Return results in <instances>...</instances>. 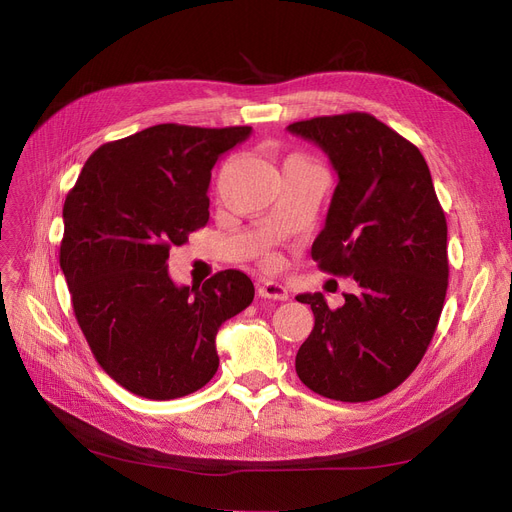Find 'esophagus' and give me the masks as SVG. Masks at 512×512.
<instances>
[{
  "label": "esophagus",
  "mask_w": 512,
  "mask_h": 512,
  "mask_svg": "<svg viewBox=\"0 0 512 512\" xmlns=\"http://www.w3.org/2000/svg\"><path fill=\"white\" fill-rule=\"evenodd\" d=\"M259 297L274 299V301H286L288 288L278 282H263V284H259Z\"/></svg>",
  "instance_id": "esophagus-1"
}]
</instances>
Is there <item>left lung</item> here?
<instances>
[{"label":"left lung","mask_w":512,"mask_h":512,"mask_svg":"<svg viewBox=\"0 0 512 512\" xmlns=\"http://www.w3.org/2000/svg\"><path fill=\"white\" fill-rule=\"evenodd\" d=\"M338 174L324 230L311 247L319 270L359 290L330 309L299 294L315 326L297 353L301 382L326 398L365 402L392 392L423 359L448 288L446 218L421 151L365 112L294 122Z\"/></svg>","instance_id":"8db88e82"}]
</instances>
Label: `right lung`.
<instances>
[{
    "label": "right lung",
    "mask_w": 512,
    "mask_h": 512,
    "mask_svg": "<svg viewBox=\"0 0 512 512\" xmlns=\"http://www.w3.org/2000/svg\"><path fill=\"white\" fill-rule=\"evenodd\" d=\"M249 134L145 128L93 151L66 197L60 267L76 321L103 371L132 394L172 400L203 388L220 365L215 334L253 303L238 270L193 288L168 274L170 249L209 220L215 161Z\"/></svg>",
    "instance_id": "right-lung-1"
}]
</instances>
